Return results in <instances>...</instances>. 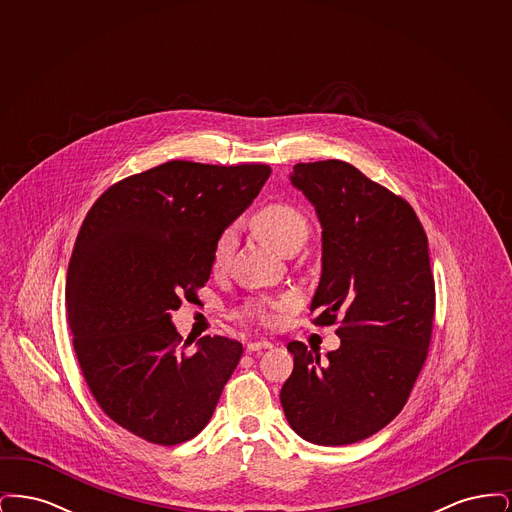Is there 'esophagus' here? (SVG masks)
<instances>
[{
	"label": "esophagus",
	"instance_id": "1",
	"mask_svg": "<svg viewBox=\"0 0 512 512\" xmlns=\"http://www.w3.org/2000/svg\"><path fill=\"white\" fill-rule=\"evenodd\" d=\"M261 349H272V343L268 340L249 341L247 343V353H255Z\"/></svg>",
	"mask_w": 512,
	"mask_h": 512
}]
</instances>
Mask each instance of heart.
Here are the masks:
<instances>
[{"mask_svg":"<svg viewBox=\"0 0 512 512\" xmlns=\"http://www.w3.org/2000/svg\"><path fill=\"white\" fill-rule=\"evenodd\" d=\"M251 228L265 244L276 249L278 253H284L290 245L305 240L309 224H307V217L297 205H293L290 201H270L253 213ZM234 245H236V232L234 228H226L213 247V257H211L213 268L219 270L228 263L234 251ZM244 313L247 317L261 320V322L270 320V309L265 303H249Z\"/></svg>","mask_w":512,"mask_h":512,"instance_id":"1","label":"heart"}]
</instances>
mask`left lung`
Returning a JSON list of instances; mask_svg holds the SVG:
<instances>
[{
	"instance_id": "left-lung-1",
	"label": "left lung",
	"mask_w": 512,
	"mask_h": 512,
	"mask_svg": "<svg viewBox=\"0 0 512 512\" xmlns=\"http://www.w3.org/2000/svg\"><path fill=\"white\" fill-rule=\"evenodd\" d=\"M290 180L322 226L313 322L340 317L341 345L320 363L317 351L288 343L293 372L282 409L311 443H357L401 413L426 361L436 309L428 238L405 199L349 163H299Z\"/></svg>"
}]
</instances>
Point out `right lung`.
Wrapping results in <instances>:
<instances>
[{
    "mask_svg": "<svg viewBox=\"0 0 512 512\" xmlns=\"http://www.w3.org/2000/svg\"><path fill=\"white\" fill-rule=\"evenodd\" d=\"M268 176L169 161L113 184L82 222L67 274L74 351L103 413L134 436L176 445L211 420L244 347L205 336L190 353L171 313L197 299L215 242Z\"/></svg>",
    "mask_w": 512,
    "mask_h": 512,
    "instance_id": "add662e5",
    "label": "right lung"
}]
</instances>
